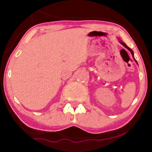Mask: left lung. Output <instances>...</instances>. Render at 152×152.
Segmentation results:
<instances>
[{
	"mask_svg": "<svg viewBox=\"0 0 152 152\" xmlns=\"http://www.w3.org/2000/svg\"><path fill=\"white\" fill-rule=\"evenodd\" d=\"M119 39V42L120 43V44H122V45H123V46H124V48H126V49H127V50H129V51H130V53H132V57H133V58H134V59L135 60V61H136V63H137L136 60V59H135V58H134V52H133V50H132V49H131V48H129V47L127 46V45H126L125 44V43H124L123 42V41H122V40H120V39ZM137 64H138V63H137Z\"/></svg>",
	"mask_w": 152,
	"mask_h": 152,
	"instance_id": "1",
	"label": "left lung"
}]
</instances>
